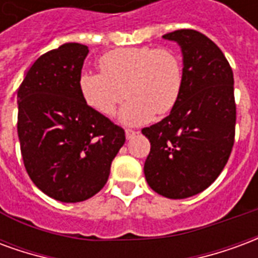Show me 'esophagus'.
I'll return each mask as SVG.
<instances>
[{
    "instance_id": "1",
    "label": "esophagus",
    "mask_w": 258,
    "mask_h": 258,
    "mask_svg": "<svg viewBox=\"0 0 258 258\" xmlns=\"http://www.w3.org/2000/svg\"><path fill=\"white\" fill-rule=\"evenodd\" d=\"M140 131L138 130H133V128H125V137H127V140H131L133 137L138 134Z\"/></svg>"
}]
</instances>
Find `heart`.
<instances>
[{
  "instance_id": "1",
  "label": "heart",
  "mask_w": 258,
  "mask_h": 258,
  "mask_svg": "<svg viewBox=\"0 0 258 258\" xmlns=\"http://www.w3.org/2000/svg\"><path fill=\"white\" fill-rule=\"evenodd\" d=\"M96 64L99 73L80 76V95L94 112L112 116L125 94L128 101L118 114L124 124L140 125L155 113L167 114L184 90V60L173 48H117L103 53Z\"/></svg>"
}]
</instances>
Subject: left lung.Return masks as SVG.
Here are the masks:
<instances>
[{"instance_id":"left-lung-1","label":"left lung","mask_w":258,"mask_h":258,"mask_svg":"<svg viewBox=\"0 0 258 258\" xmlns=\"http://www.w3.org/2000/svg\"><path fill=\"white\" fill-rule=\"evenodd\" d=\"M163 37L182 49L185 83L167 117L142 130L151 142L144 171L156 194L185 199L209 188L232 152L233 73L221 49L200 31L181 29Z\"/></svg>"}]
</instances>
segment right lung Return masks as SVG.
Returning <instances> with one entry per match:
<instances>
[{
  "label": "right lung",
  "instance_id": "obj_1",
  "mask_svg": "<svg viewBox=\"0 0 258 258\" xmlns=\"http://www.w3.org/2000/svg\"><path fill=\"white\" fill-rule=\"evenodd\" d=\"M88 47L68 42L33 63L18 90L26 171L49 198L76 203L105 186L124 130L85 105L79 79Z\"/></svg>",
  "mask_w": 258,
  "mask_h": 258
}]
</instances>
